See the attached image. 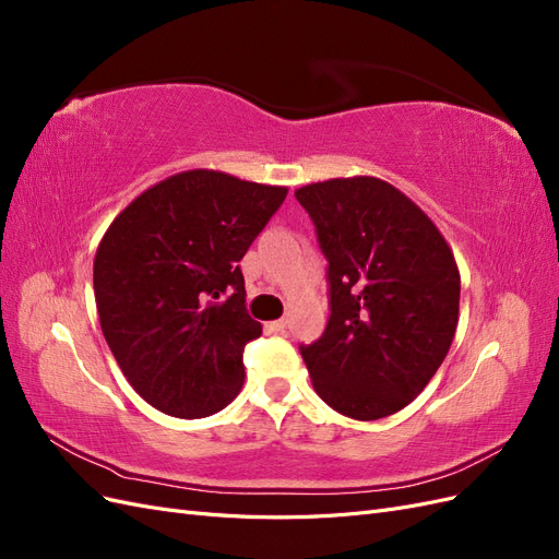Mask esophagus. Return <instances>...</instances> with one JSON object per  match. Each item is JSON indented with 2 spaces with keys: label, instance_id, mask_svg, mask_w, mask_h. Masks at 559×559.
<instances>
[{
  "label": "esophagus",
  "instance_id": "esophagus-1",
  "mask_svg": "<svg viewBox=\"0 0 559 559\" xmlns=\"http://www.w3.org/2000/svg\"><path fill=\"white\" fill-rule=\"evenodd\" d=\"M286 324H289V321H286V319H277V321H270V324H267V329H270V331H273V333H284Z\"/></svg>",
  "mask_w": 559,
  "mask_h": 559
}]
</instances>
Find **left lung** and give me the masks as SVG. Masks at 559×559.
Listing matches in <instances>:
<instances>
[{
    "label": "left lung",
    "instance_id": "8db88e82",
    "mask_svg": "<svg viewBox=\"0 0 559 559\" xmlns=\"http://www.w3.org/2000/svg\"><path fill=\"white\" fill-rule=\"evenodd\" d=\"M329 261L331 317L300 347L314 392L352 419L405 408L441 368L460 321V267L396 186L341 177L296 191Z\"/></svg>",
    "mask_w": 559,
    "mask_h": 559
}]
</instances>
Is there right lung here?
Listing matches in <instances>:
<instances>
[{"instance_id": "obj_1", "label": "right lung", "mask_w": 559, "mask_h": 559, "mask_svg": "<svg viewBox=\"0 0 559 559\" xmlns=\"http://www.w3.org/2000/svg\"><path fill=\"white\" fill-rule=\"evenodd\" d=\"M289 189L216 170L151 186L99 240L93 289L105 341L156 411L207 417L240 394L247 314L240 261Z\"/></svg>"}]
</instances>
